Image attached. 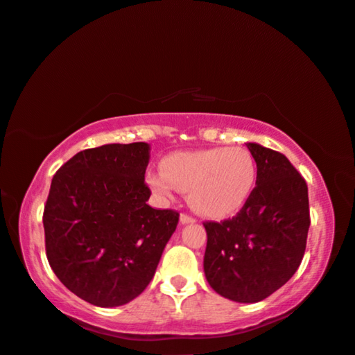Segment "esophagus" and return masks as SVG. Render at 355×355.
Returning <instances> with one entry per match:
<instances>
[{"instance_id":"obj_1","label":"esophagus","mask_w":355,"mask_h":355,"mask_svg":"<svg viewBox=\"0 0 355 355\" xmlns=\"http://www.w3.org/2000/svg\"><path fill=\"white\" fill-rule=\"evenodd\" d=\"M180 222H182L183 225H187V223H194V222H196V218L189 217V216H187V214H182V216H180Z\"/></svg>"}]
</instances>
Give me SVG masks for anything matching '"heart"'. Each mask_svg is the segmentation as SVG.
<instances>
[{"label": "heart", "mask_w": 355, "mask_h": 355, "mask_svg": "<svg viewBox=\"0 0 355 355\" xmlns=\"http://www.w3.org/2000/svg\"><path fill=\"white\" fill-rule=\"evenodd\" d=\"M146 182L161 198L188 191L194 211L214 220L238 214L251 199L257 164L246 148H206L167 156L162 171L148 172Z\"/></svg>", "instance_id": "1"}]
</instances>
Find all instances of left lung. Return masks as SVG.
Instances as JSON below:
<instances>
[{
	"label": "left lung",
	"instance_id": "obj_1",
	"mask_svg": "<svg viewBox=\"0 0 355 355\" xmlns=\"http://www.w3.org/2000/svg\"><path fill=\"white\" fill-rule=\"evenodd\" d=\"M256 159L251 199L233 218L206 222L204 273L220 296L252 304L270 296L301 266L311 225L307 183L286 156L246 143Z\"/></svg>",
	"mask_w": 355,
	"mask_h": 355
}]
</instances>
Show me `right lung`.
Masks as SVG:
<instances>
[{"label":"right lung","instance_id":"1","mask_svg":"<svg viewBox=\"0 0 355 355\" xmlns=\"http://www.w3.org/2000/svg\"><path fill=\"white\" fill-rule=\"evenodd\" d=\"M148 143L85 149L53 177L43 212L49 266L67 289L98 307L123 306L156 273L178 212L153 209Z\"/></svg>","mask_w":355,"mask_h":355}]
</instances>
